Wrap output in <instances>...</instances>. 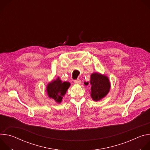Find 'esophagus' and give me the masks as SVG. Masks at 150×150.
<instances>
[{
    "mask_svg": "<svg viewBox=\"0 0 150 150\" xmlns=\"http://www.w3.org/2000/svg\"><path fill=\"white\" fill-rule=\"evenodd\" d=\"M74 82H75V83H76V84H78V85L81 84V81L80 79L75 80Z\"/></svg>",
    "mask_w": 150,
    "mask_h": 150,
    "instance_id": "34e87169",
    "label": "esophagus"
}]
</instances>
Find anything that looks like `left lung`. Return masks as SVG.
I'll use <instances>...</instances> for the list:
<instances>
[{"instance_id": "1", "label": "left lung", "mask_w": 150, "mask_h": 150, "mask_svg": "<svg viewBox=\"0 0 150 150\" xmlns=\"http://www.w3.org/2000/svg\"><path fill=\"white\" fill-rule=\"evenodd\" d=\"M91 85L90 95L94 101H98L105 97L110 89V82L109 78L99 72H94L91 75L90 82H84L85 85Z\"/></svg>"}]
</instances>
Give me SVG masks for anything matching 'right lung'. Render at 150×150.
<instances>
[{
	"label": "right lung",
	"mask_w": 150,
	"mask_h": 150,
	"mask_svg": "<svg viewBox=\"0 0 150 150\" xmlns=\"http://www.w3.org/2000/svg\"><path fill=\"white\" fill-rule=\"evenodd\" d=\"M70 85L71 83L69 82H62L60 78L57 77L47 85V94L49 98L53 99L56 103L60 104Z\"/></svg>",
	"instance_id": "add662e5"
}]
</instances>
